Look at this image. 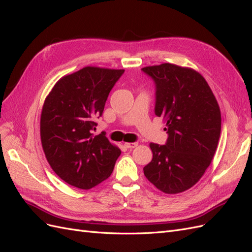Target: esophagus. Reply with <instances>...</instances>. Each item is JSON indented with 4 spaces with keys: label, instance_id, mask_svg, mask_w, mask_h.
<instances>
[{
    "label": "esophagus",
    "instance_id": "esophagus-1",
    "mask_svg": "<svg viewBox=\"0 0 252 252\" xmlns=\"http://www.w3.org/2000/svg\"><path fill=\"white\" fill-rule=\"evenodd\" d=\"M124 145H125V147H126V148H128V149H132V148H134V147L138 146V143H136V142H133V143H125Z\"/></svg>",
    "mask_w": 252,
    "mask_h": 252
}]
</instances>
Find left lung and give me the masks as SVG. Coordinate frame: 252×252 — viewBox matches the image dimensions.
I'll use <instances>...</instances> for the list:
<instances>
[{"label":"left lung","instance_id":"8db88e82","mask_svg":"<svg viewBox=\"0 0 252 252\" xmlns=\"http://www.w3.org/2000/svg\"><path fill=\"white\" fill-rule=\"evenodd\" d=\"M142 70L156 83V114L166 123L165 145L150 143L152 159L144 174L167 194L185 191L203 177L216 154L220 110L203 75L170 63Z\"/></svg>","mask_w":252,"mask_h":252}]
</instances>
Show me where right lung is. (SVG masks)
<instances>
[{
	"label": "right lung",
	"mask_w": 252,
	"mask_h": 252,
	"mask_svg": "<svg viewBox=\"0 0 252 252\" xmlns=\"http://www.w3.org/2000/svg\"><path fill=\"white\" fill-rule=\"evenodd\" d=\"M124 69L87 66L64 75L45 98L40 121L45 157L67 184L90 189L110 177L121 150L104 133L94 135L114 84Z\"/></svg>",
	"instance_id": "add662e5"
}]
</instances>
